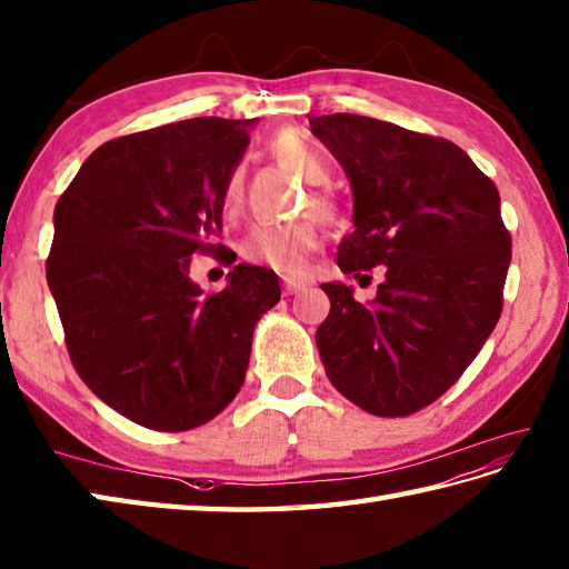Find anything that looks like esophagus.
I'll return each mask as SVG.
<instances>
[{
  "instance_id": "esophagus-1",
  "label": "esophagus",
  "mask_w": 569,
  "mask_h": 569,
  "mask_svg": "<svg viewBox=\"0 0 569 569\" xmlns=\"http://www.w3.org/2000/svg\"><path fill=\"white\" fill-rule=\"evenodd\" d=\"M282 284H284V292H287V295H297V292H305V289L311 284V280H307V277L284 274V277H282Z\"/></svg>"
}]
</instances>
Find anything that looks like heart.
<instances>
[{
  "label": "heart",
  "instance_id": "obj_1",
  "mask_svg": "<svg viewBox=\"0 0 569 569\" xmlns=\"http://www.w3.org/2000/svg\"><path fill=\"white\" fill-rule=\"evenodd\" d=\"M270 152L287 164L301 173V179L321 187V183L329 181V164L323 159L321 149L311 144L309 139L299 134H280L270 142ZM242 187H246V171L242 167L233 169L223 191V201L228 208H238L242 201ZM311 206L321 216L333 213V201L327 193L317 191L311 196ZM319 242V230L317 223L311 220H299L292 226H254L250 233L242 240V254L252 262L270 264L274 270L282 272H299L305 268L307 254L317 248Z\"/></svg>",
  "mask_w": 569,
  "mask_h": 569
}]
</instances>
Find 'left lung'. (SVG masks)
<instances>
[{"label":"left lung","mask_w":569,"mask_h":569,"mask_svg":"<svg viewBox=\"0 0 569 569\" xmlns=\"http://www.w3.org/2000/svg\"><path fill=\"white\" fill-rule=\"evenodd\" d=\"M309 124L353 191L336 262L353 277L386 268L368 305L349 284H321L331 301L317 329L323 370L370 415L417 412L455 386L501 317L511 264L501 196L449 139L351 112Z\"/></svg>","instance_id":"left-lung-1"}]
</instances>
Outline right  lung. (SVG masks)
Listing matches in <instances>:
<instances>
[{"mask_svg":"<svg viewBox=\"0 0 569 569\" xmlns=\"http://www.w3.org/2000/svg\"><path fill=\"white\" fill-rule=\"evenodd\" d=\"M254 120L193 118L92 152L53 211L46 280L78 376L149 430L199 427L236 398L277 274L240 262L223 292L191 282L213 250L226 181Z\"/></svg>","mask_w":569,"mask_h":569,"instance_id":"1","label":"right lung"}]
</instances>
